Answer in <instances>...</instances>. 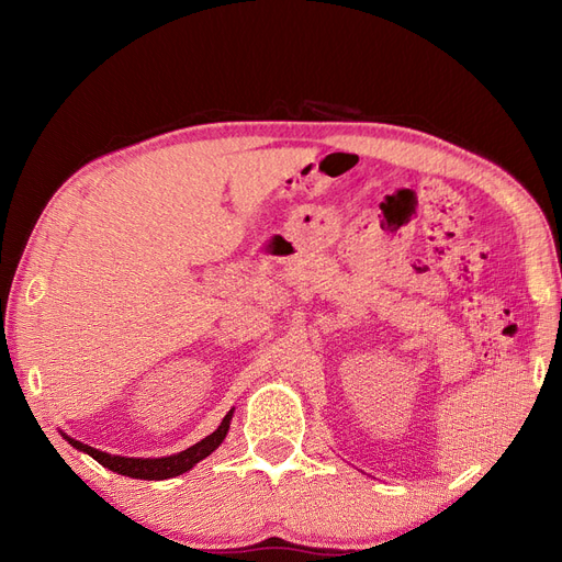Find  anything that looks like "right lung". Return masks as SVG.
Listing matches in <instances>:
<instances>
[{"label": "right lung", "mask_w": 562, "mask_h": 562, "mask_svg": "<svg viewBox=\"0 0 562 562\" xmlns=\"http://www.w3.org/2000/svg\"><path fill=\"white\" fill-rule=\"evenodd\" d=\"M234 415V407L225 415V419L220 422V427L206 436L199 443H194L192 448H187L178 454H168V457H122V454H110L103 450H95L87 443H81V440H75L70 436L63 438L70 443L72 448H77L79 452H87L89 457H93L98 464H103L105 469L114 471V473H122L128 475V479H140V481H166V479H176V475L190 471L192 467H196L201 459H206L211 452H215L223 443L227 431H229V422Z\"/></svg>", "instance_id": "add662e5"}]
</instances>
